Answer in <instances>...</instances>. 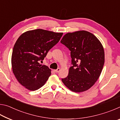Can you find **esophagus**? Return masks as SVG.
I'll use <instances>...</instances> for the list:
<instances>
[{"label": "esophagus", "mask_w": 120, "mask_h": 120, "mask_svg": "<svg viewBox=\"0 0 120 120\" xmlns=\"http://www.w3.org/2000/svg\"><path fill=\"white\" fill-rule=\"evenodd\" d=\"M60 68H58L57 69H56V70H54V71H55L56 73H58V72H59L60 71Z\"/></svg>", "instance_id": "esophagus-1"}]
</instances>
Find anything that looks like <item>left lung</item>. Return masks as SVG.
<instances>
[{"instance_id":"1","label":"left lung","mask_w":120,"mask_h":120,"mask_svg":"<svg viewBox=\"0 0 120 120\" xmlns=\"http://www.w3.org/2000/svg\"><path fill=\"white\" fill-rule=\"evenodd\" d=\"M60 42L71 51L72 64L62 82L72 92L88 90L96 82L103 69L105 55L102 44L94 34L86 31L67 33Z\"/></svg>"}]
</instances>
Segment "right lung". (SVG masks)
I'll return each mask as SVG.
<instances>
[{
    "label": "right lung",
    "instance_id": "obj_1",
    "mask_svg": "<svg viewBox=\"0 0 120 120\" xmlns=\"http://www.w3.org/2000/svg\"><path fill=\"white\" fill-rule=\"evenodd\" d=\"M62 34L36 29L23 33L16 41L12 52V70L18 82L26 89L34 91L45 84L51 69L39 62L58 43Z\"/></svg>",
    "mask_w": 120,
    "mask_h": 120
}]
</instances>
